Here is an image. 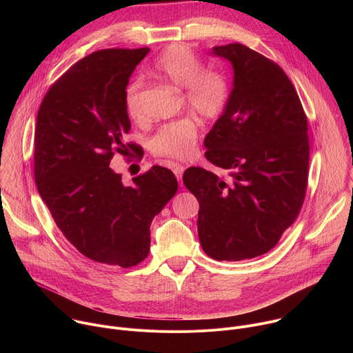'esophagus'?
Returning <instances> with one entry per match:
<instances>
[{"mask_svg": "<svg viewBox=\"0 0 353 353\" xmlns=\"http://www.w3.org/2000/svg\"><path fill=\"white\" fill-rule=\"evenodd\" d=\"M172 169H173V172H174L176 177H177V180H179V183L181 184V177H183V172L185 170V168H184L183 165H179V163H173V165H172Z\"/></svg>", "mask_w": 353, "mask_h": 353, "instance_id": "34e87169", "label": "esophagus"}]
</instances>
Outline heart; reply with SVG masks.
<instances>
[{"label":"heart","instance_id":"b5f03b06","mask_svg":"<svg viewBox=\"0 0 353 353\" xmlns=\"http://www.w3.org/2000/svg\"><path fill=\"white\" fill-rule=\"evenodd\" d=\"M154 72L170 83L185 88L187 105L204 119L219 117L229 102V82L226 77L215 70H204L203 61L184 44H173L155 60ZM142 82L132 81L125 90L127 114L141 121L143 109L141 103ZM196 124L185 117L163 124L150 139L152 152L174 159L188 158L196 143Z\"/></svg>","mask_w":353,"mask_h":353}]
</instances>
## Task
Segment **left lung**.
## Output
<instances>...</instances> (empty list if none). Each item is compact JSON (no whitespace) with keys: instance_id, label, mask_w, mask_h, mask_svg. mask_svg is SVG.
<instances>
[{"instance_id":"1","label":"left lung","mask_w":353,"mask_h":353,"mask_svg":"<svg viewBox=\"0 0 353 353\" xmlns=\"http://www.w3.org/2000/svg\"><path fill=\"white\" fill-rule=\"evenodd\" d=\"M212 54L232 63L229 102L205 137V158L219 177L188 168L184 185L196 196L198 237L218 261L263 256L276 245L303 205L309 176L307 117L283 70L240 43Z\"/></svg>"}]
</instances>
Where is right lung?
I'll use <instances>...</instances> for the list:
<instances>
[{
    "mask_svg": "<svg viewBox=\"0 0 353 353\" xmlns=\"http://www.w3.org/2000/svg\"><path fill=\"white\" fill-rule=\"evenodd\" d=\"M149 48H106L75 63L50 88L34 128V181L64 237L86 259L130 268L146 259L150 223L177 191L154 166L125 185L110 168L131 123L125 89Z\"/></svg>",
    "mask_w": 353,
    "mask_h": 353,
    "instance_id": "add662e5",
    "label": "right lung"
}]
</instances>
